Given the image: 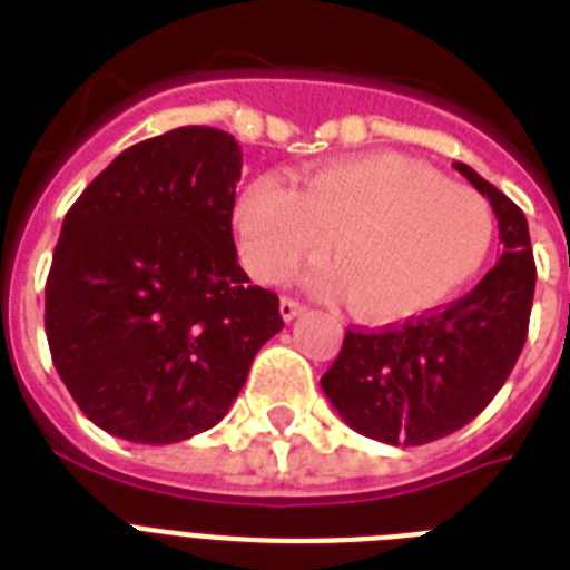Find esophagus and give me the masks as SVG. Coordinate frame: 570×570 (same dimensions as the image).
Returning <instances> with one entry per match:
<instances>
[{
    "instance_id": "1",
    "label": "esophagus",
    "mask_w": 570,
    "mask_h": 570,
    "mask_svg": "<svg viewBox=\"0 0 570 570\" xmlns=\"http://www.w3.org/2000/svg\"><path fill=\"white\" fill-rule=\"evenodd\" d=\"M304 304H298L295 298H281V320L293 322L295 316H302Z\"/></svg>"
}]
</instances>
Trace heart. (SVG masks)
Returning a JSON list of instances; mask_svg holds the SVG:
<instances>
[{"instance_id":"b5f03b06","label":"heart","mask_w":570,"mask_h":570,"mask_svg":"<svg viewBox=\"0 0 570 570\" xmlns=\"http://www.w3.org/2000/svg\"><path fill=\"white\" fill-rule=\"evenodd\" d=\"M245 266L257 281H284L328 248L307 284L346 289L370 322H405L459 295L494 248V213L479 191L393 150L346 156L313 168L298 191L275 177L250 183L233 209Z\"/></svg>"}]
</instances>
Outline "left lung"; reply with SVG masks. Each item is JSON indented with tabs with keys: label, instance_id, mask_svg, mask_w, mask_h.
I'll list each match as a JSON object with an SVG mask.
<instances>
[{
	"label": "left lung",
	"instance_id": "8db88e82",
	"mask_svg": "<svg viewBox=\"0 0 570 570\" xmlns=\"http://www.w3.org/2000/svg\"><path fill=\"white\" fill-rule=\"evenodd\" d=\"M491 200L503 254L497 266L450 307L399 328L346 331L343 348L322 375V390L355 432L393 446H420L459 432L503 387L530 328L535 263L527 215L452 163Z\"/></svg>",
	"mask_w": 570,
	"mask_h": 570
}]
</instances>
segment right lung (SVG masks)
I'll use <instances>...</instances> for the list:
<instances>
[{
	"mask_svg": "<svg viewBox=\"0 0 570 570\" xmlns=\"http://www.w3.org/2000/svg\"><path fill=\"white\" fill-rule=\"evenodd\" d=\"M236 138L180 127L127 147L65 215L47 277L58 375L102 432L177 443L213 429L281 302L233 245Z\"/></svg>",
	"mask_w": 570,
	"mask_h": 570,
	"instance_id": "right-lung-1",
	"label": "right lung"
}]
</instances>
